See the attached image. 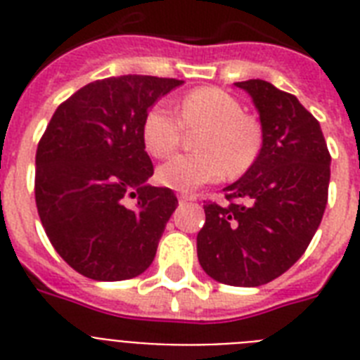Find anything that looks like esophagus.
Returning a JSON list of instances; mask_svg holds the SVG:
<instances>
[{
  "label": "esophagus",
  "instance_id": "esophagus-1",
  "mask_svg": "<svg viewBox=\"0 0 360 360\" xmlns=\"http://www.w3.org/2000/svg\"><path fill=\"white\" fill-rule=\"evenodd\" d=\"M179 202L181 203H186V202H194L196 200V196H192V194H179Z\"/></svg>",
  "mask_w": 360,
  "mask_h": 360
}]
</instances>
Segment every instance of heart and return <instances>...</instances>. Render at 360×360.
I'll list each match as a JSON object with an SVG mask.
<instances>
[{
	"label": "heart",
	"instance_id": "obj_1",
	"mask_svg": "<svg viewBox=\"0 0 360 360\" xmlns=\"http://www.w3.org/2000/svg\"><path fill=\"white\" fill-rule=\"evenodd\" d=\"M183 127L203 129L194 155H177L158 168L157 179L179 192L194 191L205 183L237 177L252 168L262 151V129L236 97L219 87L194 89L181 98L179 117L166 104L147 112L141 124L146 149L162 158L174 153L183 138Z\"/></svg>",
	"mask_w": 360,
	"mask_h": 360
}]
</instances>
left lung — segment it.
<instances>
[{
  "label": "left lung",
  "mask_w": 360,
  "mask_h": 360,
  "mask_svg": "<svg viewBox=\"0 0 360 360\" xmlns=\"http://www.w3.org/2000/svg\"><path fill=\"white\" fill-rule=\"evenodd\" d=\"M262 123V151L228 203H207L198 259L217 282L256 288L284 274L310 245L323 219L330 155L318 120L265 80L237 82Z\"/></svg>",
  "instance_id": "left-lung-1"
}]
</instances>
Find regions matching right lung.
<instances>
[{
    "label": "right lung",
    "mask_w": 360,
    "mask_h": 360,
    "mask_svg": "<svg viewBox=\"0 0 360 360\" xmlns=\"http://www.w3.org/2000/svg\"><path fill=\"white\" fill-rule=\"evenodd\" d=\"M183 80L112 76L59 104L35 157V202L59 256L91 280L117 282L155 259L174 191L147 185L153 162L141 124L158 98ZM134 197V208L126 200Z\"/></svg>",
    "instance_id": "1"
}]
</instances>
